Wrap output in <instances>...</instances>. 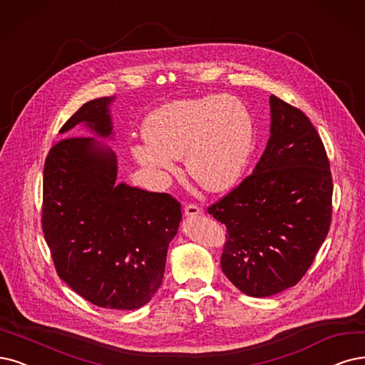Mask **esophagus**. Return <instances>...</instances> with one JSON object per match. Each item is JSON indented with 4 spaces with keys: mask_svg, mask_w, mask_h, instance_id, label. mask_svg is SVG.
Returning a JSON list of instances; mask_svg holds the SVG:
<instances>
[{
    "mask_svg": "<svg viewBox=\"0 0 365 365\" xmlns=\"http://www.w3.org/2000/svg\"><path fill=\"white\" fill-rule=\"evenodd\" d=\"M201 207L197 205H186L185 206V217H197V215H201Z\"/></svg>",
    "mask_w": 365,
    "mask_h": 365,
    "instance_id": "1",
    "label": "esophagus"
}]
</instances>
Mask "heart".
<instances>
[{"mask_svg": "<svg viewBox=\"0 0 365 365\" xmlns=\"http://www.w3.org/2000/svg\"><path fill=\"white\" fill-rule=\"evenodd\" d=\"M141 132L145 143L130 147L138 165L165 180L178 171L173 159L185 158L187 174L210 192L237 182L254 141L247 106L228 94L162 105L144 118Z\"/></svg>", "mask_w": 365, "mask_h": 365, "instance_id": "obj_1", "label": "heart"}]
</instances>
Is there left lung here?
I'll return each mask as SVG.
<instances>
[{"instance_id":"8db88e82","label":"left lung","mask_w":365,"mask_h":365,"mask_svg":"<svg viewBox=\"0 0 365 365\" xmlns=\"http://www.w3.org/2000/svg\"><path fill=\"white\" fill-rule=\"evenodd\" d=\"M269 103L271 137L252 174L207 207L227 227L222 272L252 298L298 284L332 215V175L316 128L274 94Z\"/></svg>"}]
</instances>
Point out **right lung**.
<instances>
[{
  "instance_id": "add662e5",
  "label": "right lung",
  "mask_w": 365,
  "mask_h": 365,
  "mask_svg": "<svg viewBox=\"0 0 365 365\" xmlns=\"http://www.w3.org/2000/svg\"><path fill=\"white\" fill-rule=\"evenodd\" d=\"M113 101L84 103L60 133L84 123L108 138ZM115 179V153L96 138L69 137L53 144L43 170L42 228L57 274L73 292L102 308L135 309L162 284L182 210L170 194Z\"/></svg>"
}]
</instances>
